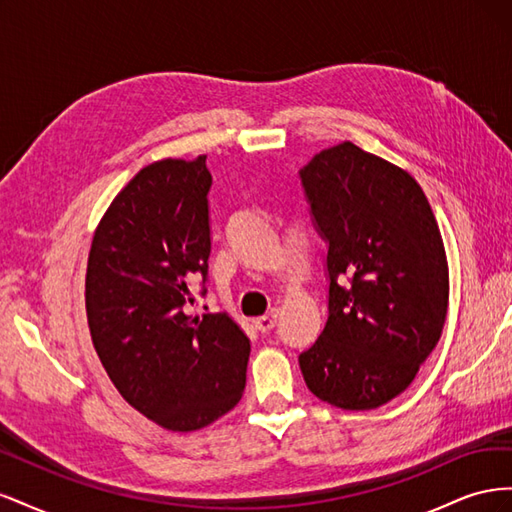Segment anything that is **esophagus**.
Returning <instances> with one entry per match:
<instances>
[{
  "label": "esophagus",
  "instance_id": "34e87169",
  "mask_svg": "<svg viewBox=\"0 0 512 512\" xmlns=\"http://www.w3.org/2000/svg\"><path fill=\"white\" fill-rule=\"evenodd\" d=\"M254 327L260 331V333H269L273 327H275V316H260V318H254L252 320Z\"/></svg>",
  "mask_w": 512,
  "mask_h": 512
}]
</instances>
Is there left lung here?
Here are the masks:
<instances>
[{
	"mask_svg": "<svg viewBox=\"0 0 512 512\" xmlns=\"http://www.w3.org/2000/svg\"><path fill=\"white\" fill-rule=\"evenodd\" d=\"M329 243V320L299 356L307 389L342 410L404 393L438 346L448 262L429 200L401 166L344 141L301 170Z\"/></svg>",
	"mask_w": 512,
	"mask_h": 512,
	"instance_id": "left-lung-1",
	"label": "left lung"
}]
</instances>
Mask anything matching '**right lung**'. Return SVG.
<instances>
[{
	"instance_id": "1",
	"label": "right lung",
	"mask_w": 512,
	"mask_h": 512,
	"mask_svg": "<svg viewBox=\"0 0 512 512\" xmlns=\"http://www.w3.org/2000/svg\"><path fill=\"white\" fill-rule=\"evenodd\" d=\"M207 156L138 170L91 241L85 307L121 397L168 431H196L239 404L250 339L226 312L192 316L190 282L211 252Z\"/></svg>"
}]
</instances>
